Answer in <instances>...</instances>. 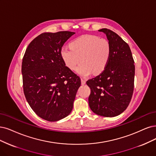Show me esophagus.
<instances>
[{
    "instance_id": "esophagus-1",
    "label": "esophagus",
    "mask_w": 156,
    "mask_h": 156,
    "mask_svg": "<svg viewBox=\"0 0 156 156\" xmlns=\"http://www.w3.org/2000/svg\"><path fill=\"white\" fill-rule=\"evenodd\" d=\"M81 82H82V85H85L86 83L85 80L84 78H81Z\"/></svg>"
}]
</instances>
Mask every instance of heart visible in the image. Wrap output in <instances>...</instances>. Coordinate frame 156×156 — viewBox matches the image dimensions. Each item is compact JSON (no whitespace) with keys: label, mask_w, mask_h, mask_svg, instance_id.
<instances>
[{"label":"heart","mask_w":156,"mask_h":156,"mask_svg":"<svg viewBox=\"0 0 156 156\" xmlns=\"http://www.w3.org/2000/svg\"><path fill=\"white\" fill-rule=\"evenodd\" d=\"M70 48H63L60 55L65 65L74 70L79 62L76 72L81 76H88L101 73L107 67L111 55V45L108 40L93 34H85L73 40Z\"/></svg>","instance_id":"b5f03b06"}]
</instances>
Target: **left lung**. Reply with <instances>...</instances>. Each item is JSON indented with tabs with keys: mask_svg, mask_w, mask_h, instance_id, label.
Segmentation results:
<instances>
[{
	"mask_svg": "<svg viewBox=\"0 0 156 156\" xmlns=\"http://www.w3.org/2000/svg\"><path fill=\"white\" fill-rule=\"evenodd\" d=\"M103 32L111 45V55L103 72L86 83L90 89L89 105L95 114L114 117L127 108L133 94L135 66L129 45L108 29Z\"/></svg>",
	"mask_w": 156,
	"mask_h": 156,
	"instance_id": "left-lung-1",
	"label": "left lung"
}]
</instances>
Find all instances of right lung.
Wrapping results in <instances>:
<instances>
[{
	"label": "right lung",
	"instance_id": "1",
	"mask_svg": "<svg viewBox=\"0 0 156 156\" xmlns=\"http://www.w3.org/2000/svg\"><path fill=\"white\" fill-rule=\"evenodd\" d=\"M75 33H43L33 39L22 59L23 90L29 105L41 118L56 122L73 110L81 80L66 66L60 51Z\"/></svg>",
	"mask_w": 156,
	"mask_h": 156
}]
</instances>
